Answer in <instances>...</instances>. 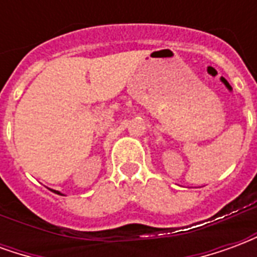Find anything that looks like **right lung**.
I'll list each match as a JSON object with an SVG mask.
<instances>
[{"label": "right lung", "instance_id": "obj_1", "mask_svg": "<svg viewBox=\"0 0 257 257\" xmlns=\"http://www.w3.org/2000/svg\"><path fill=\"white\" fill-rule=\"evenodd\" d=\"M52 191H53V193H56V194H60L59 191H55V190H52Z\"/></svg>", "mask_w": 257, "mask_h": 257}]
</instances>
